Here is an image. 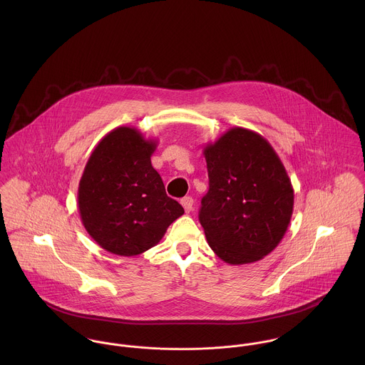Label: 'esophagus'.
<instances>
[{
  "instance_id": "esophagus-1",
  "label": "esophagus",
  "mask_w": 365,
  "mask_h": 365,
  "mask_svg": "<svg viewBox=\"0 0 365 365\" xmlns=\"http://www.w3.org/2000/svg\"><path fill=\"white\" fill-rule=\"evenodd\" d=\"M181 205L184 207L187 213H190L192 210V207H194V200L191 197H185V198L181 200Z\"/></svg>"
}]
</instances>
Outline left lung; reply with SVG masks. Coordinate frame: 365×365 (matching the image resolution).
I'll return each instance as SVG.
<instances>
[{"label": "left lung", "instance_id": "obj_1", "mask_svg": "<svg viewBox=\"0 0 365 365\" xmlns=\"http://www.w3.org/2000/svg\"><path fill=\"white\" fill-rule=\"evenodd\" d=\"M209 191L200 222L209 247L230 265L268 256L282 240L294 210V188L260 133L232 128L204 148Z\"/></svg>", "mask_w": 365, "mask_h": 365}]
</instances>
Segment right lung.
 I'll return each mask as SVG.
<instances>
[{"label": "right lung", "mask_w": 365, "mask_h": 365, "mask_svg": "<svg viewBox=\"0 0 365 365\" xmlns=\"http://www.w3.org/2000/svg\"><path fill=\"white\" fill-rule=\"evenodd\" d=\"M157 140L119 126L94 148L78 184L81 222L106 252L132 257L155 247L184 208L152 165Z\"/></svg>", "instance_id": "obj_1"}]
</instances>
